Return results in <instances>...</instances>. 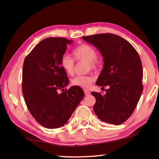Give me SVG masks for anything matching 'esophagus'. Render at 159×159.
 <instances>
[{"mask_svg": "<svg viewBox=\"0 0 159 159\" xmlns=\"http://www.w3.org/2000/svg\"><path fill=\"white\" fill-rule=\"evenodd\" d=\"M84 93H85V95L86 96H88V95H90V92L88 90H87V89H84Z\"/></svg>", "mask_w": 159, "mask_h": 159, "instance_id": "obj_1", "label": "esophagus"}]
</instances>
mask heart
Returning <instances> with one entry per match:
<instances>
[{
  "label": "heart",
  "instance_id": "heart-1",
  "mask_svg": "<svg viewBox=\"0 0 159 159\" xmlns=\"http://www.w3.org/2000/svg\"><path fill=\"white\" fill-rule=\"evenodd\" d=\"M73 58L64 55L60 60V65L64 71L68 75H72L74 72V61H86V71L90 69L96 70L99 67V60L97 58V51L93 47L88 44H82L75 48L72 52ZM94 80V77L91 74L85 76H75L71 80L72 85L80 88L90 87Z\"/></svg>",
  "mask_w": 159,
  "mask_h": 159
}]
</instances>
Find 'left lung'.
Returning <instances> with one entry per match:
<instances>
[{
  "mask_svg": "<svg viewBox=\"0 0 159 159\" xmlns=\"http://www.w3.org/2000/svg\"><path fill=\"white\" fill-rule=\"evenodd\" d=\"M103 57V69L96 85H108L105 95L92 92L94 111L102 121L120 125L133 114L143 90L142 65L139 54L130 43L113 34L82 36Z\"/></svg>",
  "mask_w": 159,
  "mask_h": 159,
  "instance_id": "left-lung-1",
  "label": "left lung"
}]
</instances>
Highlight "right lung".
Returning a JSON list of instances; mask_svg holds the SVG:
<instances>
[{"instance_id": "right-lung-1", "label": "right lung", "mask_w": 159, "mask_h": 159, "mask_svg": "<svg viewBox=\"0 0 159 159\" xmlns=\"http://www.w3.org/2000/svg\"><path fill=\"white\" fill-rule=\"evenodd\" d=\"M72 43L61 37H50L37 44L23 64L22 93L26 107L36 121L45 128L61 127L84 97L81 88L69 83L60 60ZM59 90L62 93H59Z\"/></svg>"}]
</instances>
